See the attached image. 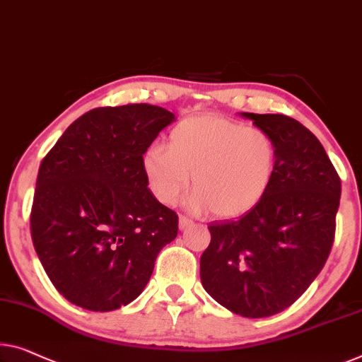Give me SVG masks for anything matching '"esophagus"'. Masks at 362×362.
Returning a JSON list of instances; mask_svg holds the SVG:
<instances>
[{
  "label": "esophagus",
  "mask_w": 362,
  "mask_h": 362,
  "mask_svg": "<svg viewBox=\"0 0 362 362\" xmlns=\"http://www.w3.org/2000/svg\"><path fill=\"white\" fill-rule=\"evenodd\" d=\"M192 224H193V221L188 219L187 216H180V218H179V228H180V230H185L187 228H190Z\"/></svg>",
  "instance_id": "obj_1"
}]
</instances>
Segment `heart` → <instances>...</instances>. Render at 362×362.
<instances>
[{"label": "heart", "instance_id": "1", "mask_svg": "<svg viewBox=\"0 0 362 362\" xmlns=\"http://www.w3.org/2000/svg\"><path fill=\"white\" fill-rule=\"evenodd\" d=\"M278 167L274 139L260 128L204 113L172 128L167 146H153L143 170L154 197L174 204L190 185V206L218 218H235L255 208L272 187Z\"/></svg>", "mask_w": 362, "mask_h": 362}]
</instances>
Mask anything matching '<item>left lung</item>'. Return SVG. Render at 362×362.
Wrapping results in <instances>:
<instances>
[{
  "label": "left lung",
  "instance_id": "left-lung-1",
  "mask_svg": "<svg viewBox=\"0 0 362 362\" xmlns=\"http://www.w3.org/2000/svg\"><path fill=\"white\" fill-rule=\"evenodd\" d=\"M278 148V167L260 203L237 221L208 226L199 278L221 305L247 319L279 314L319 276L335 239L341 180L322 143L279 113H247Z\"/></svg>",
  "mask_w": 362,
  "mask_h": 362
}]
</instances>
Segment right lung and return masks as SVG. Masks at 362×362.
Masks as SVG:
<instances>
[{
    "instance_id": "obj_1",
    "label": "right lung",
    "mask_w": 362,
    "mask_h": 362,
    "mask_svg": "<svg viewBox=\"0 0 362 362\" xmlns=\"http://www.w3.org/2000/svg\"><path fill=\"white\" fill-rule=\"evenodd\" d=\"M175 115L158 105L89 110L43 158L30 214L37 257L74 305L120 309L146 288L179 216L148 188L143 154Z\"/></svg>"
}]
</instances>
